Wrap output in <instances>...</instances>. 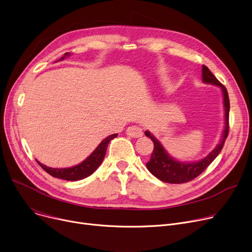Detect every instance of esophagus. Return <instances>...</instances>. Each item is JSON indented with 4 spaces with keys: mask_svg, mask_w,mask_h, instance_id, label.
<instances>
[{
    "mask_svg": "<svg viewBox=\"0 0 252 252\" xmlns=\"http://www.w3.org/2000/svg\"><path fill=\"white\" fill-rule=\"evenodd\" d=\"M127 135L130 137H134V138H138L141 137L143 135V132L141 130V128H139L138 126H130L128 127V129L126 130Z\"/></svg>",
    "mask_w": 252,
    "mask_h": 252,
    "instance_id": "1",
    "label": "esophagus"
}]
</instances>
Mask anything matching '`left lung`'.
I'll use <instances>...</instances> for the list:
<instances>
[{
  "mask_svg": "<svg viewBox=\"0 0 252 252\" xmlns=\"http://www.w3.org/2000/svg\"><path fill=\"white\" fill-rule=\"evenodd\" d=\"M202 80L204 83H210L220 87L223 92L224 97V109H225V129L223 135L220 140V143L215 149L198 161L192 162H182L176 160L168 155L159 141L152 134L150 131H145L144 134L154 141V152L152 154L151 159L146 162V168L155 177L162 182L180 184L186 183L196 178L206 168H208L214 159L219 156L229 133V112H230V100L226 87L221 84L210 71L206 66H202Z\"/></svg>",
  "mask_w": 252,
  "mask_h": 252,
  "instance_id": "left-lung-1",
  "label": "left lung"
}]
</instances>
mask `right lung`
<instances>
[{"instance_id":"obj_1","label":"right lung","mask_w":252,"mask_h":252,"mask_svg":"<svg viewBox=\"0 0 252 252\" xmlns=\"http://www.w3.org/2000/svg\"><path fill=\"white\" fill-rule=\"evenodd\" d=\"M69 55H70L69 53H65L64 57H62L60 60H64V59ZM117 135L118 134L116 133V134H112L103 139L90 157H87L82 162H80L79 165H76L71 168H64V169L50 168L40 164L38 160L36 161L44 171L49 173L51 176L55 177V178H60L67 181H78L86 178L88 176H91L100 166L103 158L106 156L108 144L113 138L117 137Z\"/></svg>"}]
</instances>
